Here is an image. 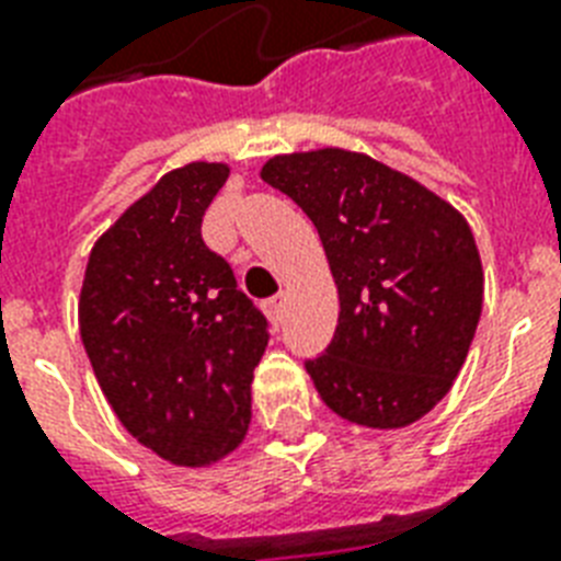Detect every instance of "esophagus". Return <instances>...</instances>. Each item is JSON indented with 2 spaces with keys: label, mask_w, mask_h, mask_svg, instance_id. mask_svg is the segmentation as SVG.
<instances>
[{
  "label": "esophagus",
  "mask_w": 561,
  "mask_h": 561,
  "mask_svg": "<svg viewBox=\"0 0 561 561\" xmlns=\"http://www.w3.org/2000/svg\"><path fill=\"white\" fill-rule=\"evenodd\" d=\"M282 308H285V297H282V294H276V297H271V299H267V302H264V314L271 317L273 323L279 325Z\"/></svg>",
  "instance_id": "esophagus-1"
}]
</instances>
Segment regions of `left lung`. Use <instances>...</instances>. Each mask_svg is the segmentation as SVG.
<instances>
[{
  "label": "left lung",
  "instance_id": "8db88e82",
  "mask_svg": "<svg viewBox=\"0 0 561 561\" xmlns=\"http://www.w3.org/2000/svg\"><path fill=\"white\" fill-rule=\"evenodd\" d=\"M262 180L314 220L341 297L332 343L306 360L320 399L375 431L419 422L451 390L478 332L483 267L466 218L343 148L279 153Z\"/></svg>",
  "mask_w": 561,
  "mask_h": 561
}]
</instances>
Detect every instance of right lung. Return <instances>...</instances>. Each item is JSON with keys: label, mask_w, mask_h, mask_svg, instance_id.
<instances>
[{"label": "right lung", "mask_w": 561, "mask_h": 561, "mask_svg": "<svg viewBox=\"0 0 561 561\" xmlns=\"http://www.w3.org/2000/svg\"><path fill=\"white\" fill-rule=\"evenodd\" d=\"M227 178L224 162L160 178L95 241L78 299L83 350L118 422L186 469L244 443L267 346L264 314L201 238Z\"/></svg>", "instance_id": "add662e5"}]
</instances>
